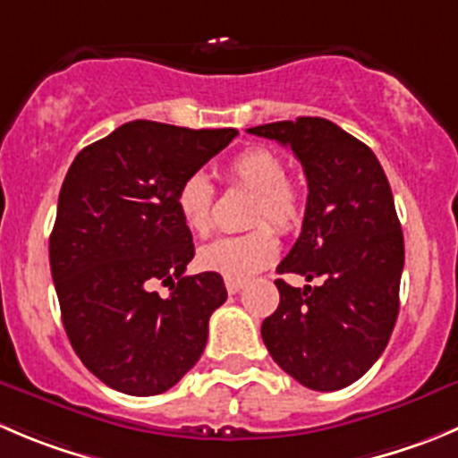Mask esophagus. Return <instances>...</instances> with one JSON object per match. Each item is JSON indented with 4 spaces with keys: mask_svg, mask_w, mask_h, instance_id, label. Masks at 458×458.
Segmentation results:
<instances>
[{
    "mask_svg": "<svg viewBox=\"0 0 458 458\" xmlns=\"http://www.w3.org/2000/svg\"><path fill=\"white\" fill-rule=\"evenodd\" d=\"M225 285L229 294H238V292L245 287V281H238V278H225Z\"/></svg>",
    "mask_w": 458,
    "mask_h": 458,
    "instance_id": "esophagus-1",
    "label": "esophagus"
}]
</instances>
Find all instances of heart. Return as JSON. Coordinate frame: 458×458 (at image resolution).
Instances as JSON below:
<instances>
[{"label":"heart","mask_w":458,"mask_h":458,"mask_svg":"<svg viewBox=\"0 0 458 458\" xmlns=\"http://www.w3.org/2000/svg\"><path fill=\"white\" fill-rule=\"evenodd\" d=\"M226 177L241 189L250 191L251 202L247 225L254 226L242 236H222L198 251L199 267L225 278H242L260 272L278 256V232L297 229L303 217V193L290 177L285 164L267 148H247L226 164ZM213 184L204 173H191L175 191V207L182 222L198 236L211 232ZM269 224L273 225L268 226Z\"/></svg>","instance_id":"obj_1"}]
</instances>
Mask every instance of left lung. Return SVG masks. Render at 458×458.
I'll list each match as a JSON object with an SVG mask.
<instances>
[{
    "instance_id": "1",
    "label": "left lung",
    "mask_w": 458,
    "mask_h": 458,
    "mask_svg": "<svg viewBox=\"0 0 458 458\" xmlns=\"http://www.w3.org/2000/svg\"><path fill=\"white\" fill-rule=\"evenodd\" d=\"M301 161L308 204L301 236L276 267L281 301L260 326L274 362L303 386L337 391L376 364L398 319L404 241L389 180L371 148L333 121L299 116L250 128Z\"/></svg>"
}]
</instances>
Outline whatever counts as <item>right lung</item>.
<instances>
[{"label": "right lung", "instance_id": "right-lung-1", "mask_svg": "<svg viewBox=\"0 0 458 458\" xmlns=\"http://www.w3.org/2000/svg\"><path fill=\"white\" fill-rule=\"evenodd\" d=\"M236 134L130 121L69 166L49 238L51 276L73 351L121 394H164L207 346L208 317L226 290L216 272L184 274L195 247L175 191ZM157 282L172 285L166 300Z\"/></svg>", "mask_w": 458, "mask_h": 458}]
</instances>
